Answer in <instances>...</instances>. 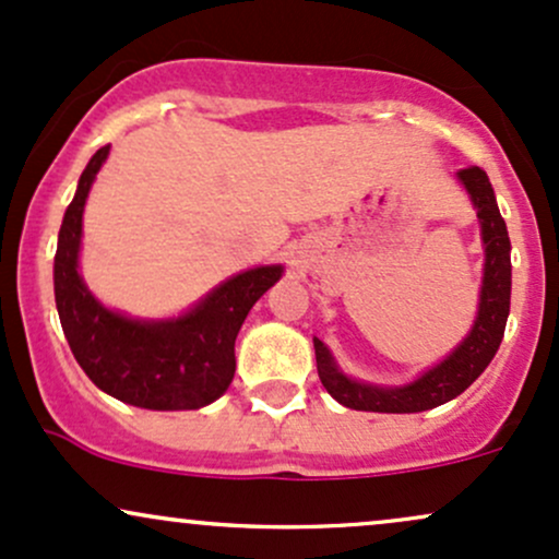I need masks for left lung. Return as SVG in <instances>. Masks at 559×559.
Wrapping results in <instances>:
<instances>
[{
	"mask_svg": "<svg viewBox=\"0 0 559 559\" xmlns=\"http://www.w3.org/2000/svg\"><path fill=\"white\" fill-rule=\"evenodd\" d=\"M457 178L471 194L473 207L478 210L480 239H484L486 252L476 323L463 342L454 346L452 355L407 386H373V383L344 376L331 357L329 346L320 338H312L320 381L333 400L344 407L365 409V413H423V409L439 407V404L463 394L484 373L502 344L512 286L510 236H507L504 217L499 215L489 176L480 168H465L457 173Z\"/></svg>",
	"mask_w": 559,
	"mask_h": 559,
	"instance_id": "left-lung-1",
	"label": "left lung"
}]
</instances>
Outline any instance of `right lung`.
Masks as SVG:
<instances>
[{
  "label": "right lung",
  "mask_w": 559,
  "mask_h": 559,
  "mask_svg": "<svg viewBox=\"0 0 559 559\" xmlns=\"http://www.w3.org/2000/svg\"><path fill=\"white\" fill-rule=\"evenodd\" d=\"M107 155L110 146H102L88 159L57 236L55 301L62 331L83 373L105 394L144 409H199L230 386L243 318L284 267L234 275L181 318L136 320L107 310L79 273L83 204Z\"/></svg>",
  "instance_id": "add662e5"
}]
</instances>
